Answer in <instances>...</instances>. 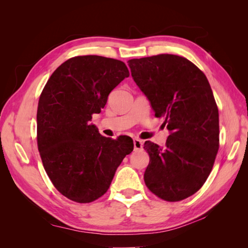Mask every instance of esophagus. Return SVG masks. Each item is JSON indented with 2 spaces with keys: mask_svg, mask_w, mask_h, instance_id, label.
Returning a JSON list of instances; mask_svg holds the SVG:
<instances>
[{
  "mask_svg": "<svg viewBox=\"0 0 248 248\" xmlns=\"http://www.w3.org/2000/svg\"><path fill=\"white\" fill-rule=\"evenodd\" d=\"M133 145H134V150H141L142 149V141L139 139H134L133 140Z\"/></svg>",
  "mask_w": 248,
  "mask_h": 248,
  "instance_id": "34e87169",
  "label": "esophagus"
}]
</instances>
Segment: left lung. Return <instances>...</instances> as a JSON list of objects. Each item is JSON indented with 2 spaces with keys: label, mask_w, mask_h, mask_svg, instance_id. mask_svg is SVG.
Returning a JSON list of instances; mask_svg holds the SVG:
<instances>
[{
  "label": "left lung",
  "mask_w": 248,
  "mask_h": 248,
  "mask_svg": "<svg viewBox=\"0 0 248 248\" xmlns=\"http://www.w3.org/2000/svg\"><path fill=\"white\" fill-rule=\"evenodd\" d=\"M128 66L170 131L164 147L145 142L150 157L145 183L164 201H182L204 185L219 148L218 108L211 87L196 65L180 56L131 59Z\"/></svg>",
  "instance_id": "obj_1"
}]
</instances>
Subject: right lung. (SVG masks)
<instances>
[{"instance_id": "1", "label": "right lung", "mask_w": 248, "mask_h": 248, "mask_svg": "<svg viewBox=\"0 0 248 248\" xmlns=\"http://www.w3.org/2000/svg\"><path fill=\"white\" fill-rule=\"evenodd\" d=\"M128 77L119 60L74 57L54 71L40 95L37 142L43 167L56 188L71 201L91 202L103 196L132 152L131 138H106L91 122Z\"/></svg>"}]
</instances>
